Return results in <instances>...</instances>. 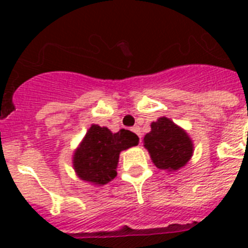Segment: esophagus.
Here are the masks:
<instances>
[{"label":"esophagus","instance_id":"1","mask_svg":"<svg viewBox=\"0 0 248 248\" xmlns=\"http://www.w3.org/2000/svg\"><path fill=\"white\" fill-rule=\"evenodd\" d=\"M132 131L135 132V134H138L140 138V140H141V130H140L139 126H134V127H132Z\"/></svg>","mask_w":248,"mask_h":248}]
</instances>
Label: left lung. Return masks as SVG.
<instances>
[{
    "mask_svg": "<svg viewBox=\"0 0 248 248\" xmlns=\"http://www.w3.org/2000/svg\"><path fill=\"white\" fill-rule=\"evenodd\" d=\"M151 127L152 131L144 136V147L155 167L176 171L186 165L193 155V143L188 134L167 117L158 118Z\"/></svg>",
    "mask_w": 248,
    "mask_h": 248,
    "instance_id": "left-lung-1",
    "label": "left lung"
}]
</instances>
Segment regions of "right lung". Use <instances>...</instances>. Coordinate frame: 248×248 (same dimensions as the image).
Segmentation results:
<instances>
[{"label": "right lung", "mask_w": 248, "mask_h": 248, "mask_svg": "<svg viewBox=\"0 0 248 248\" xmlns=\"http://www.w3.org/2000/svg\"><path fill=\"white\" fill-rule=\"evenodd\" d=\"M139 138L128 130L113 134L109 128L93 124L73 155V167L79 179L104 185L117 176L120 153L135 147Z\"/></svg>", "instance_id": "1"}]
</instances>
